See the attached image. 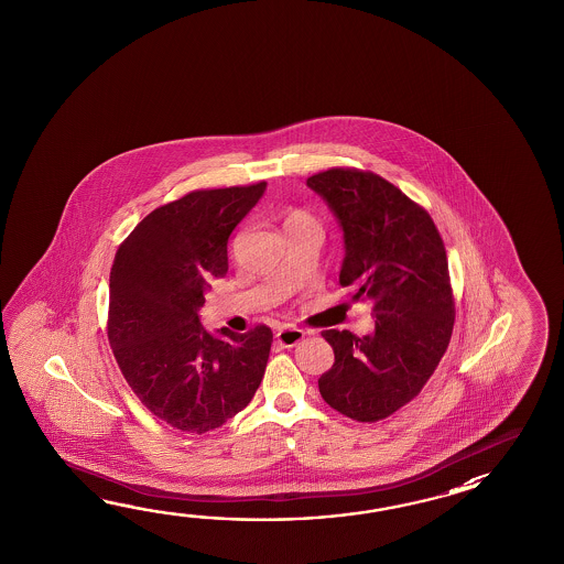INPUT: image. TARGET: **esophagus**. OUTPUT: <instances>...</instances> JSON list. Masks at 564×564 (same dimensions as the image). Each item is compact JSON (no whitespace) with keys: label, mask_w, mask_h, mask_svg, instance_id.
<instances>
[{"label":"esophagus","mask_w":564,"mask_h":564,"mask_svg":"<svg viewBox=\"0 0 564 564\" xmlns=\"http://www.w3.org/2000/svg\"><path fill=\"white\" fill-rule=\"evenodd\" d=\"M306 336L304 330H300V328H294V326H288V328H280L276 333V340L282 345V347H296L300 340Z\"/></svg>","instance_id":"obj_1"}]
</instances>
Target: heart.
I'll list each match as a JSON object with an SVG mask.
<instances>
[{
  "label": "heart",
  "instance_id": "b5f03b06",
  "mask_svg": "<svg viewBox=\"0 0 564 564\" xmlns=\"http://www.w3.org/2000/svg\"><path fill=\"white\" fill-rule=\"evenodd\" d=\"M306 226H312V228H318V224H316V219L308 214V212H304V209H290L288 212L286 217H284V228H306Z\"/></svg>",
  "mask_w": 564,
  "mask_h": 564
}]
</instances>
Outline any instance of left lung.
I'll return each mask as SVG.
<instances>
[{"label":"left lung","mask_w":564,"mask_h":564,"mask_svg":"<svg viewBox=\"0 0 564 564\" xmlns=\"http://www.w3.org/2000/svg\"><path fill=\"white\" fill-rule=\"evenodd\" d=\"M335 212L347 256L340 286L372 300L375 333L324 330L335 365L324 401L360 423L393 415L420 395L447 350L456 304L444 240L432 216L372 171L333 167L306 180Z\"/></svg>","instance_id":"1"}]
</instances>
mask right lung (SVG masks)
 <instances>
[{
    "label": "right lung",
    "mask_w": 564,
    "mask_h": 564,
    "mask_svg": "<svg viewBox=\"0 0 564 564\" xmlns=\"http://www.w3.org/2000/svg\"><path fill=\"white\" fill-rule=\"evenodd\" d=\"M265 181L197 189L161 205L122 240L110 268L107 333L132 393L185 433L238 415L262 383L272 330H205V290L228 274L229 234L258 204Z\"/></svg>",
    "instance_id": "add662e5"
}]
</instances>
